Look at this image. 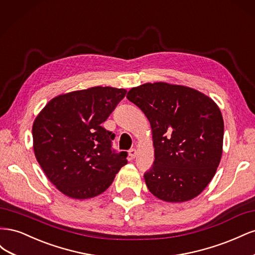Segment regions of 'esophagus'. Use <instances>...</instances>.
Instances as JSON below:
<instances>
[{"instance_id": "obj_1", "label": "esophagus", "mask_w": 255, "mask_h": 255, "mask_svg": "<svg viewBox=\"0 0 255 255\" xmlns=\"http://www.w3.org/2000/svg\"><path fill=\"white\" fill-rule=\"evenodd\" d=\"M136 154H137V152L135 149H130L128 151V156L130 157V159H134L136 157Z\"/></svg>"}]
</instances>
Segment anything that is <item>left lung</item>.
<instances>
[{
    "mask_svg": "<svg viewBox=\"0 0 255 255\" xmlns=\"http://www.w3.org/2000/svg\"><path fill=\"white\" fill-rule=\"evenodd\" d=\"M127 98L151 125L155 159L143 175L151 194L166 202L201 194L222 154L225 126L217 104L196 89L163 82L134 87Z\"/></svg>",
    "mask_w": 255,
    "mask_h": 255,
    "instance_id": "obj_1",
    "label": "left lung"
}]
</instances>
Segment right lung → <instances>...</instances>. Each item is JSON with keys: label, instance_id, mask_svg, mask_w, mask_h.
<instances>
[{"label": "right lung", "instance_id": "1", "mask_svg": "<svg viewBox=\"0 0 255 255\" xmlns=\"http://www.w3.org/2000/svg\"><path fill=\"white\" fill-rule=\"evenodd\" d=\"M126 94L101 86L72 91L52 99L37 116L35 156L64 195L82 200L102 194L128 164L127 152L112 149L115 134L101 126Z\"/></svg>", "mask_w": 255, "mask_h": 255}]
</instances>
